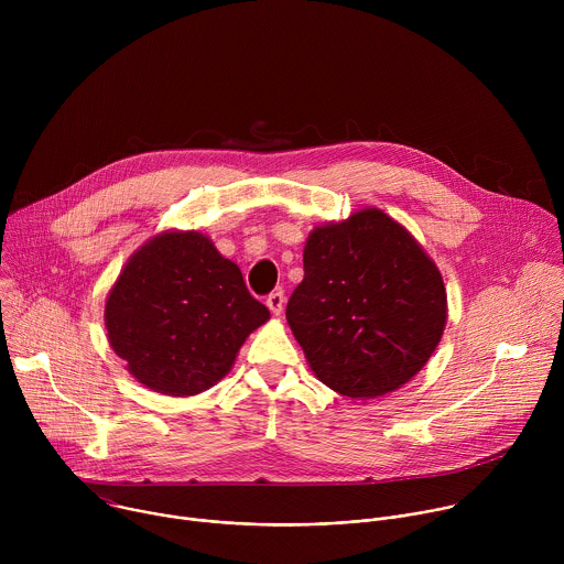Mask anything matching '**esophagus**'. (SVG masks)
I'll list each match as a JSON object with an SVG mask.
<instances>
[{
	"label": "esophagus",
	"instance_id": "obj_1",
	"mask_svg": "<svg viewBox=\"0 0 564 564\" xmlns=\"http://www.w3.org/2000/svg\"><path fill=\"white\" fill-rule=\"evenodd\" d=\"M265 303H268L270 312L279 316V314L283 312V307H285V294H283L281 290H274L272 294H268V301H265Z\"/></svg>",
	"mask_w": 564,
	"mask_h": 564
}]
</instances>
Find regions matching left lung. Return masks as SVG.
Returning a JSON list of instances; mask_svg holds the SVG:
<instances>
[{
	"label": "left lung",
	"instance_id": "obj_1",
	"mask_svg": "<svg viewBox=\"0 0 564 564\" xmlns=\"http://www.w3.org/2000/svg\"><path fill=\"white\" fill-rule=\"evenodd\" d=\"M312 372L350 399L411 381L446 326V290L422 246L377 207L310 231L285 307Z\"/></svg>",
	"mask_w": 564,
	"mask_h": 564
}]
</instances>
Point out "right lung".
<instances>
[{
	"instance_id": "right-lung-1",
	"label": "right lung",
	"mask_w": 564,
	"mask_h": 564,
	"mask_svg": "<svg viewBox=\"0 0 564 564\" xmlns=\"http://www.w3.org/2000/svg\"><path fill=\"white\" fill-rule=\"evenodd\" d=\"M270 310L200 231H163L138 248L107 305L113 352L153 392L192 397L220 381Z\"/></svg>"
}]
</instances>
